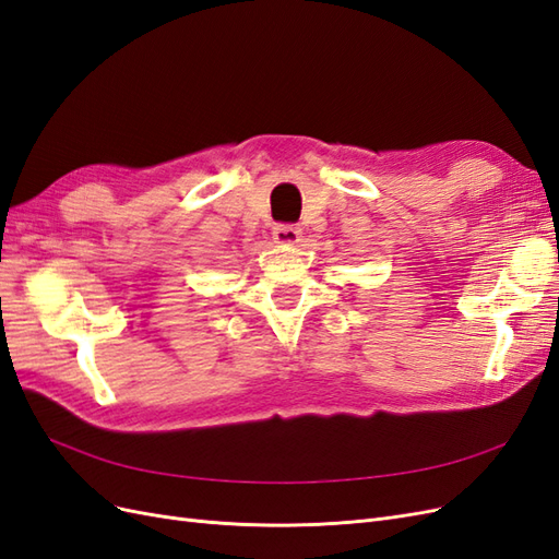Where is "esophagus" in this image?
Segmentation results:
<instances>
[{"mask_svg":"<svg viewBox=\"0 0 559 559\" xmlns=\"http://www.w3.org/2000/svg\"><path fill=\"white\" fill-rule=\"evenodd\" d=\"M273 240L277 245H296L300 240V228L292 224H280L273 228Z\"/></svg>","mask_w":559,"mask_h":559,"instance_id":"esophagus-1","label":"esophagus"}]
</instances>
